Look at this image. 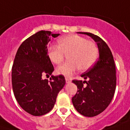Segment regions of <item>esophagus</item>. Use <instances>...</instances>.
Instances as JSON below:
<instances>
[{
    "label": "esophagus",
    "instance_id": "34e87169",
    "mask_svg": "<svg viewBox=\"0 0 130 130\" xmlns=\"http://www.w3.org/2000/svg\"><path fill=\"white\" fill-rule=\"evenodd\" d=\"M65 82H66V83H70L71 80H70V79H69L68 77H65Z\"/></svg>",
    "mask_w": 130,
    "mask_h": 130
}]
</instances>
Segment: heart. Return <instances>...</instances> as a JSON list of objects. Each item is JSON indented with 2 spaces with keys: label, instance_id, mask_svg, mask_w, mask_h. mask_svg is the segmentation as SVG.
Masks as SVG:
<instances>
[{
  "label": "heart",
  "instance_id": "b5f03b06",
  "mask_svg": "<svg viewBox=\"0 0 130 130\" xmlns=\"http://www.w3.org/2000/svg\"><path fill=\"white\" fill-rule=\"evenodd\" d=\"M58 43V46H51L48 48L47 56L50 61L58 65L68 55V61L56 69L58 74L65 77H70L77 69L80 71L87 70L96 62L99 55L96 44L79 35L61 37Z\"/></svg>",
  "mask_w": 130,
  "mask_h": 130
}]
</instances>
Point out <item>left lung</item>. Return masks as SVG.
Listing matches in <instances>:
<instances>
[{"label": "left lung", "instance_id": "obj_1", "mask_svg": "<svg viewBox=\"0 0 130 130\" xmlns=\"http://www.w3.org/2000/svg\"><path fill=\"white\" fill-rule=\"evenodd\" d=\"M91 37L97 43L99 58L92 68L81 75L85 81L72 80L77 92L72 101L82 116L93 117L103 112L111 102L116 87V70L113 56L102 39L89 32H79Z\"/></svg>", "mask_w": 130, "mask_h": 130}]
</instances>
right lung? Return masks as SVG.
Instances as JSON below:
<instances>
[{
    "label": "right lung",
    "instance_id": "1",
    "mask_svg": "<svg viewBox=\"0 0 130 130\" xmlns=\"http://www.w3.org/2000/svg\"><path fill=\"white\" fill-rule=\"evenodd\" d=\"M59 34L39 31L24 41L19 47L12 68V84L19 105L34 116L50 112L56 101L59 91L65 84L63 75L51 76L43 79L54 70L48 58V43L51 37Z\"/></svg>",
    "mask_w": 130,
    "mask_h": 130
}]
</instances>
